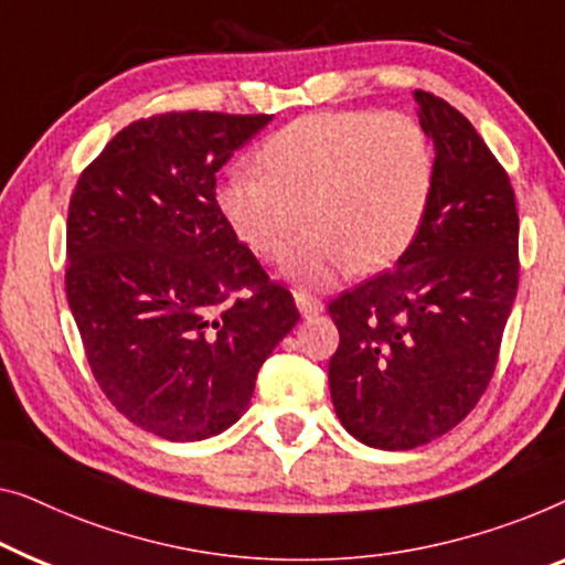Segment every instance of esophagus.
I'll list each match as a JSON object with an SVG mask.
<instances>
[{
    "label": "esophagus",
    "instance_id": "esophagus-1",
    "mask_svg": "<svg viewBox=\"0 0 565 565\" xmlns=\"http://www.w3.org/2000/svg\"><path fill=\"white\" fill-rule=\"evenodd\" d=\"M294 299H297V307H299V312L305 315V317H312V315H320L322 309H324V305H322V299H317L315 294H309L307 289H294Z\"/></svg>",
    "mask_w": 565,
    "mask_h": 565
}]
</instances>
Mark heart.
<instances>
[{"instance_id": "obj_1", "label": "heart", "mask_w": 565, "mask_h": 565, "mask_svg": "<svg viewBox=\"0 0 565 565\" xmlns=\"http://www.w3.org/2000/svg\"><path fill=\"white\" fill-rule=\"evenodd\" d=\"M256 169L233 171L217 202L260 258L289 248L286 274L328 284L355 266L384 271L417 241L435 184L425 127L404 113H322L276 130Z\"/></svg>"}]
</instances>
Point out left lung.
I'll use <instances>...</instances> for the list:
<instances>
[{
  "mask_svg": "<svg viewBox=\"0 0 565 565\" xmlns=\"http://www.w3.org/2000/svg\"><path fill=\"white\" fill-rule=\"evenodd\" d=\"M435 146L425 225L392 271L330 301L338 419L355 440L412 450L452 430L487 392L520 281L510 177L473 125L417 89Z\"/></svg>",
  "mask_w": 565,
  "mask_h": 565,
  "instance_id": "8db88e82",
  "label": "left lung"
}]
</instances>
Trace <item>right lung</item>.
<instances>
[{
    "mask_svg": "<svg viewBox=\"0 0 565 565\" xmlns=\"http://www.w3.org/2000/svg\"><path fill=\"white\" fill-rule=\"evenodd\" d=\"M271 115L166 113L122 127L82 171L66 222V297L94 379L163 440L237 423L299 320L217 204V171Z\"/></svg>",
    "mask_w": 565,
    "mask_h": 565,
    "instance_id": "1",
    "label": "right lung"
}]
</instances>
